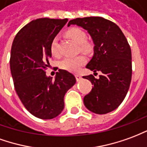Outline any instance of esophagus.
Here are the masks:
<instances>
[{"mask_svg":"<svg viewBox=\"0 0 147 147\" xmlns=\"http://www.w3.org/2000/svg\"><path fill=\"white\" fill-rule=\"evenodd\" d=\"M75 78H76V80H77L78 82L81 81V80H82V75H81V74H76Z\"/></svg>","mask_w":147,"mask_h":147,"instance_id":"esophagus-1","label":"esophagus"}]
</instances>
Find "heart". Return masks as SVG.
Segmentation results:
<instances>
[{
	"label": "heart",
	"instance_id": "heart-1",
	"mask_svg": "<svg viewBox=\"0 0 147 147\" xmlns=\"http://www.w3.org/2000/svg\"><path fill=\"white\" fill-rule=\"evenodd\" d=\"M66 35L78 44L79 50L83 52H89L92 50L91 42L86 40V33L82 28H72L66 31ZM51 52L55 56L59 55V41L58 38H53L51 43ZM86 62V58L85 55H79L74 57H67L65 58L60 62V67L69 72H78Z\"/></svg>",
	"mask_w": 147,
	"mask_h": 147
}]
</instances>
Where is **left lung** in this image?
<instances>
[{"label":"left lung","instance_id":"left-lung-1","mask_svg":"<svg viewBox=\"0 0 147 147\" xmlns=\"http://www.w3.org/2000/svg\"><path fill=\"white\" fill-rule=\"evenodd\" d=\"M71 24L87 30L94 42V55L86 68L102 73L98 79L92 74L83 76L93 85L84 97V105L96 114L112 112L124 100L131 81V51L128 42L115 23L103 17L76 18L69 22L68 26Z\"/></svg>","mask_w":147,"mask_h":147}]
</instances>
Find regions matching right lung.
Here are the masks:
<instances>
[{
  "mask_svg": "<svg viewBox=\"0 0 147 147\" xmlns=\"http://www.w3.org/2000/svg\"><path fill=\"white\" fill-rule=\"evenodd\" d=\"M68 20L40 18L22 28L13 40L10 69L16 92L31 114L42 119L58 116L64 96L75 84L71 73L59 69L55 79L47 77L51 43Z\"/></svg>",
  "mask_w": 147,
  "mask_h": 147,
  "instance_id": "1",
  "label": "right lung"
}]
</instances>
